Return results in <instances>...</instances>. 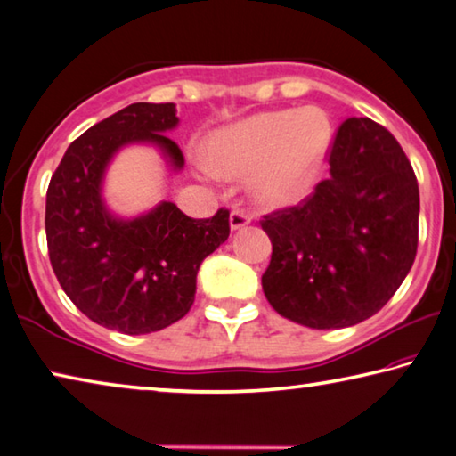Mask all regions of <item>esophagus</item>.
I'll return each mask as SVG.
<instances>
[{
    "label": "esophagus",
    "mask_w": 456,
    "mask_h": 456,
    "mask_svg": "<svg viewBox=\"0 0 456 456\" xmlns=\"http://www.w3.org/2000/svg\"><path fill=\"white\" fill-rule=\"evenodd\" d=\"M251 219L253 217H251L249 213H245L241 209H233V211H231V215H229V225H231V229H233V231H237V229L245 227V225H249Z\"/></svg>",
    "instance_id": "esophagus-1"
}]
</instances>
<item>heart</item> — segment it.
<instances>
[{
  "label": "heart",
  "instance_id": "b5f03b06",
  "mask_svg": "<svg viewBox=\"0 0 456 456\" xmlns=\"http://www.w3.org/2000/svg\"><path fill=\"white\" fill-rule=\"evenodd\" d=\"M330 142L331 125L322 108L264 112L217 130L207 163L223 175H253L259 203L285 207L310 189Z\"/></svg>",
  "mask_w": 456,
  "mask_h": 456
}]
</instances>
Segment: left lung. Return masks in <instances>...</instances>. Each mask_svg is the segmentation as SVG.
<instances>
[{
  "label": "left lung",
  "instance_id": "obj_1",
  "mask_svg": "<svg viewBox=\"0 0 456 456\" xmlns=\"http://www.w3.org/2000/svg\"><path fill=\"white\" fill-rule=\"evenodd\" d=\"M330 176L297 207L265 215L273 251L261 285L273 310L314 330L380 312L419 247V183L403 146L370 118H348Z\"/></svg>",
  "mask_w": 456,
  "mask_h": 456
}]
</instances>
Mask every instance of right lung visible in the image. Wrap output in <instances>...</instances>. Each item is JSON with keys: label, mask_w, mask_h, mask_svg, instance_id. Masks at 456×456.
I'll list each match as a JSON object with an SVG mask.
<instances>
[{"label": "right lung", "mask_w": 456, "mask_h": 456, "mask_svg": "<svg viewBox=\"0 0 456 456\" xmlns=\"http://www.w3.org/2000/svg\"><path fill=\"white\" fill-rule=\"evenodd\" d=\"M173 102H136L88 128L52 175L45 237L61 289L92 322L122 334L159 331L191 310L203 259L229 237V211L191 219L171 200L122 219L108 211L104 173L128 144H152L168 167L184 157L167 136L176 128Z\"/></svg>", "instance_id": "obj_1"}]
</instances>
